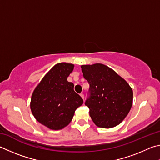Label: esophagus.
<instances>
[{
  "label": "esophagus",
  "instance_id": "1",
  "mask_svg": "<svg viewBox=\"0 0 160 160\" xmlns=\"http://www.w3.org/2000/svg\"><path fill=\"white\" fill-rule=\"evenodd\" d=\"M80 96L82 97L83 99H84V95H83V93H80Z\"/></svg>",
  "mask_w": 160,
  "mask_h": 160
}]
</instances>
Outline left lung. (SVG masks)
<instances>
[{
  "label": "left lung",
  "instance_id": "1",
  "mask_svg": "<svg viewBox=\"0 0 160 160\" xmlns=\"http://www.w3.org/2000/svg\"><path fill=\"white\" fill-rule=\"evenodd\" d=\"M83 77L90 86L85 105L97 127L110 128L119 125L129 112L133 91L124 78L105 64L82 65Z\"/></svg>",
  "mask_w": 160,
  "mask_h": 160
}]
</instances>
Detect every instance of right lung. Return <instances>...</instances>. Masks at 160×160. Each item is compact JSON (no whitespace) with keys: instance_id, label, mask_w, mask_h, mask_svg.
I'll return each mask as SVG.
<instances>
[{"instance_id":"right-lung-1","label":"right lung","mask_w":160,"mask_h":160,"mask_svg":"<svg viewBox=\"0 0 160 160\" xmlns=\"http://www.w3.org/2000/svg\"><path fill=\"white\" fill-rule=\"evenodd\" d=\"M74 64L58 63L44 76L33 91L30 108L38 122L52 130H60L72 120L75 110L83 100L74 91L67 77Z\"/></svg>"}]
</instances>
